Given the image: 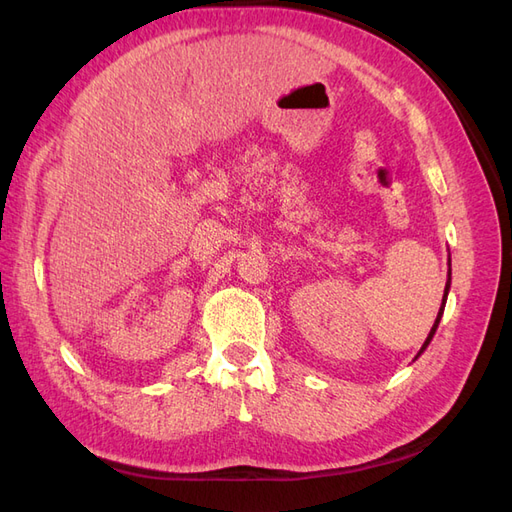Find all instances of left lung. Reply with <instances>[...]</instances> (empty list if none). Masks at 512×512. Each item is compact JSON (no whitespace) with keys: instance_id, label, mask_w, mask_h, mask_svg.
I'll return each mask as SVG.
<instances>
[{"instance_id":"obj_1","label":"left lung","mask_w":512,"mask_h":512,"mask_svg":"<svg viewBox=\"0 0 512 512\" xmlns=\"http://www.w3.org/2000/svg\"><path fill=\"white\" fill-rule=\"evenodd\" d=\"M448 288H451V258H448V280H446V286H444V299H442V307H440L438 318H436V322H433V327H431V331H429V335H427V339H425L423 348L418 350L416 359H418V356H421V354L425 352V348L429 346V342H431V339H433V335H436V329H438V324H440V318H442V314H444V305H446V297H448Z\"/></svg>"}]
</instances>
